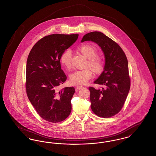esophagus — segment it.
Masks as SVG:
<instances>
[{
  "instance_id": "1",
  "label": "esophagus",
  "mask_w": 156,
  "mask_h": 156,
  "mask_svg": "<svg viewBox=\"0 0 156 156\" xmlns=\"http://www.w3.org/2000/svg\"><path fill=\"white\" fill-rule=\"evenodd\" d=\"M83 88V87L81 86V85H78V86H76V89H78V90L82 89V88Z\"/></svg>"
}]
</instances>
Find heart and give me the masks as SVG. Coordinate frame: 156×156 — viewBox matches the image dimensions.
Instances as JSON below:
<instances>
[{"label": "heart", "mask_w": 156, "mask_h": 156, "mask_svg": "<svg viewBox=\"0 0 156 156\" xmlns=\"http://www.w3.org/2000/svg\"><path fill=\"white\" fill-rule=\"evenodd\" d=\"M77 50L88 58L85 66L88 68L74 71L69 75V82L73 85H83L92 78V71L96 74L102 71L104 67V61L101 57L97 55V49L92 45H81L78 47ZM60 62L67 69L71 68V53L69 50H66L61 54Z\"/></svg>", "instance_id": "heart-1"}]
</instances>
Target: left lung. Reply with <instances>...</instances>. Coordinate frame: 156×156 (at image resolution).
<instances>
[{
	"mask_svg": "<svg viewBox=\"0 0 156 156\" xmlns=\"http://www.w3.org/2000/svg\"><path fill=\"white\" fill-rule=\"evenodd\" d=\"M91 41L104 52V71L94 83L102 85V89L89 87L90 107L97 116L106 118L122 109L130 87L128 61L123 50L111 38L99 31L86 34L81 42Z\"/></svg>",
	"mask_w": 156,
	"mask_h": 156,
	"instance_id": "left-lung-1",
	"label": "left lung"
}]
</instances>
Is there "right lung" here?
<instances>
[{
	"label": "right lung",
	"instance_id": "obj_1",
	"mask_svg": "<svg viewBox=\"0 0 156 156\" xmlns=\"http://www.w3.org/2000/svg\"><path fill=\"white\" fill-rule=\"evenodd\" d=\"M78 37V34L47 36L35 44L27 58V97L38 115L50 122L63 121L71 111L74 88L58 89V86L67 80L61 68L60 57Z\"/></svg>",
	"mask_w": 156,
	"mask_h": 156
}]
</instances>
